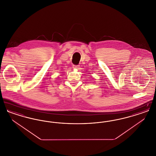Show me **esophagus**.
Instances as JSON below:
<instances>
[{"mask_svg": "<svg viewBox=\"0 0 156 156\" xmlns=\"http://www.w3.org/2000/svg\"><path fill=\"white\" fill-rule=\"evenodd\" d=\"M73 68H74L78 69V68H80V66H78V65H74V66H73Z\"/></svg>", "mask_w": 156, "mask_h": 156, "instance_id": "1", "label": "esophagus"}]
</instances>
